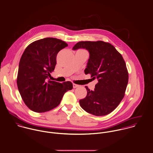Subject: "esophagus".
Wrapping results in <instances>:
<instances>
[{"label":"esophagus","instance_id":"34e87169","mask_svg":"<svg viewBox=\"0 0 153 153\" xmlns=\"http://www.w3.org/2000/svg\"><path fill=\"white\" fill-rule=\"evenodd\" d=\"M79 85H77V84H73V88H76L78 87Z\"/></svg>","mask_w":153,"mask_h":153}]
</instances>
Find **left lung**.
I'll use <instances>...</instances> for the list:
<instances>
[{"instance_id":"left-lung-1","label":"left lung","mask_w":153,"mask_h":153,"mask_svg":"<svg viewBox=\"0 0 153 153\" xmlns=\"http://www.w3.org/2000/svg\"><path fill=\"white\" fill-rule=\"evenodd\" d=\"M85 48L89 52L85 74H91L98 83L94 91L85 88L87 94L79 100L82 109L97 116L107 115L115 109L123 99L128 82V72L121 54L108 42L81 41L74 50Z\"/></svg>"}]
</instances>
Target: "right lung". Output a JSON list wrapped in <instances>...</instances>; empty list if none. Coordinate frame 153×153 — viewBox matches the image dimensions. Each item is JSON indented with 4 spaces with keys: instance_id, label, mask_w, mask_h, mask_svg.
Returning <instances> with one entry per match:
<instances>
[{
    "instance_id": "1",
    "label": "right lung",
    "mask_w": 153,
    "mask_h": 153,
    "mask_svg": "<svg viewBox=\"0 0 153 153\" xmlns=\"http://www.w3.org/2000/svg\"><path fill=\"white\" fill-rule=\"evenodd\" d=\"M67 46L61 39L46 38L29 44L23 52L17 85L23 101L32 111L44 112L56 108L66 92L72 89L70 81H48L55 68L58 53Z\"/></svg>"
}]
</instances>
